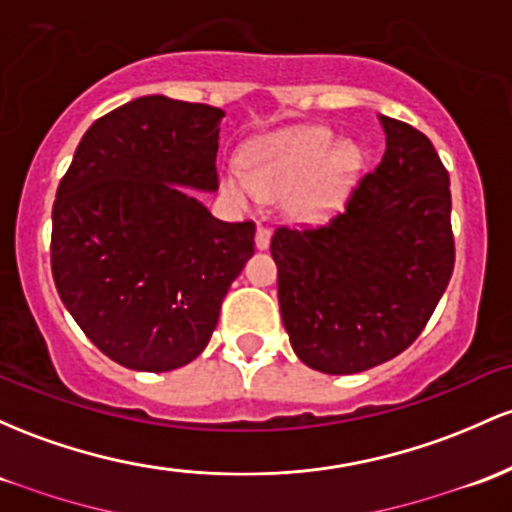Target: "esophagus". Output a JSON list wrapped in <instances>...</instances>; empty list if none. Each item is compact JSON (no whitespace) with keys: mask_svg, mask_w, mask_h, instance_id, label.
<instances>
[{"mask_svg":"<svg viewBox=\"0 0 512 512\" xmlns=\"http://www.w3.org/2000/svg\"><path fill=\"white\" fill-rule=\"evenodd\" d=\"M269 238H272V233H269V228L267 226H257V233H255V245H257V250H267L269 247Z\"/></svg>","mask_w":512,"mask_h":512,"instance_id":"1","label":"esophagus"}]
</instances>
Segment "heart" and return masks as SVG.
<instances>
[{"label": "heart", "mask_w": 512, "mask_h": 512, "mask_svg": "<svg viewBox=\"0 0 512 512\" xmlns=\"http://www.w3.org/2000/svg\"><path fill=\"white\" fill-rule=\"evenodd\" d=\"M359 162L362 155L355 145L338 143L328 128L308 126L252 145L247 150L250 172L230 167L223 174V189L243 206L265 196H289L291 216L316 223L338 209Z\"/></svg>", "instance_id": "b5f03b06"}]
</instances>
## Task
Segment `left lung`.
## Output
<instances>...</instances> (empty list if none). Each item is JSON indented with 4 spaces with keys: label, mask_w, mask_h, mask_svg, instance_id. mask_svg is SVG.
<instances>
[{
    "label": "left lung",
    "mask_w": 512,
    "mask_h": 512,
    "mask_svg": "<svg viewBox=\"0 0 512 512\" xmlns=\"http://www.w3.org/2000/svg\"><path fill=\"white\" fill-rule=\"evenodd\" d=\"M386 150L323 226L272 235L291 347L325 374L389 362L423 333L454 269L449 174L430 138L381 116Z\"/></svg>",
    "instance_id": "left-lung-1"
}]
</instances>
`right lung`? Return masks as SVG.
Returning a JSON list of instances; mask_svg holds the SVG:
<instances>
[{"mask_svg": "<svg viewBox=\"0 0 512 512\" xmlns=\"http://www.w3.org/2000/svg\"><path fill=\"white\" fill-rule=\"evenodd\" d=\"M223 111L162 94L89 126L53 204L50 269L94 345L138 372L204 352L255 223L213 218L184 187L218 189Z\"/></svg>", "mask_w": 512, "mask_h": 512, "instance_id": "1", "label": "right lung"}]
</instances>
